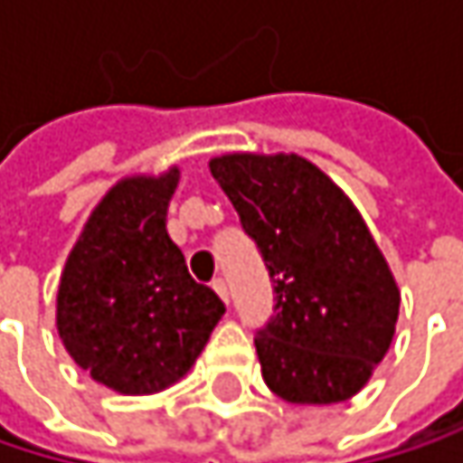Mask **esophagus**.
<instances>
[{"instance_id": "esophagus-1", "label": "esophagus", "mask_w": 463, "mask_h": 463, "mask_svg": "<svg viewBox=\"0 0 463 463\" xmlns=\"http://www.w3.org/2000/svg\"><path fill=\"white\" fill-rule=\"evenodd\" d=\"M212 287H214V292H217V295H220L225 303L231 300V292H228V284H225V279H214V281H212Z\"/></svg>"}]
</instances>
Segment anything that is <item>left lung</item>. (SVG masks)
<instances>
[{"label":"left lung","mask_w":463,"mask_h":463,"mask_svg":"<svg viewBox=\"0 0 463 463\" xmlns=\"http://www.w3.org/2000/svg\"><path fill=\"white\" fill-rule=\"evenodd\" d=\"M209 168L273 279L276 317L254 337L268 389L295 405L351 400L400 317V287L359 209L295 152H231Z\"/></svg>","instance_id":"left-lung-1"}]
</instances>
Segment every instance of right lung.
<instances>
[{"mask_svg": "<svg viewBox=\"0 0 463 463\" xmlns=\"http://www.w3.org/2000/svg\"><path fill=\"white\" fill-rule=\"evenodd\" d=\"M179 168L120 179L71 246L55 300L69 356L118 394H157L201 356L225 314L187 273L165 214Z\"/></svg>", "mask_w": 463, "mask_h": 463, "instance_id": "right-lung-1", "label": "right lung"}]
</instances>
